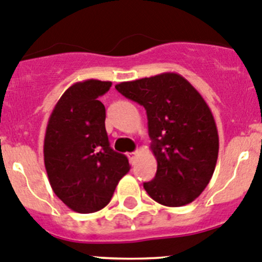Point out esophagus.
Returning <instances> with one entry per match:
<instances>
[{
	"instance_id": "1",
	"label": "esophagus",
	"mask_w": 262,
	"mask_h": 262,
	"mask_svg": "<svg viewBox=\"0 0 262 262\" xmlns=\"http://www.w3.org/2000/svg\"><path fill=\"white\" fill-rule=\"evenodd\" d=\"M136 156H138V151H131V153H127V157H128V159L131 162L135 161Z\"/></svg>"
}]
</instances>
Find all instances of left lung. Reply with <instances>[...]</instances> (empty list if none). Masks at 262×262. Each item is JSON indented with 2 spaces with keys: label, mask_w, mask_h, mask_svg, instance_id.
Instances as JSON below:
<instances>
[{
  "label": "left lung",
  "mask_w": 262,
  "mask_h": 262,
  "mask_svg": "<svg viewBox=\"0 0 262 262\" xmlns=\"http://www.w3.org/2000/svg\"><path fill=\"white\" fill-rule=\"evenodd\" d=\"M116 89L143 105L148 116L156 178L144 183L151 199L167 207L191 203L208 185L219 156V134L210 106L178 73L121 82Z\"/></svg>",
  "instance_id": "8db88e82"
}]
</instances>
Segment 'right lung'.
Returning <instances> with one entry per match:
<instances>
[{"label":"right lung","instance_id":"obj_1","mask_svg":"<svg viewBox=\"0 0 262 262\" xmlns=\"http://www.w3.org/2000/svg\"><path fill=\"white\" fill-rule=\"evenodd\" d=\"M109 81L86 79L64 92L47 122L43 159L50 185L78 213L100 211L129 171L126 156L109 145L105 106L99 100Z\"/></svg>","mask_w":262,"mask_h":262}]
</instances>
